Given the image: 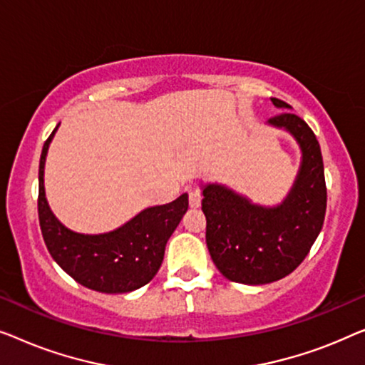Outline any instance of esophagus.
<instances>
[{"instance_id":"esophagus-1","label":"esophagus","mask_w":365,"mask_h":365,"mask_svg":"<svg viewBox=\"0 0 365 365\" xmlns=\"http://www.w3.org/2000/svg\"><path fill=\"white\" fill-rule=\"evenodd\" d=\"M188 202L192 208H198L202 205V193L198 190H190L188 192Z\"/></svg>"}]
</instances>
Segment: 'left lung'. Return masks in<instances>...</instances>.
Returning a JSON list of instances; mask_svg holds the SVG:
<instances>
[{
    "label": "left lung",
    "mask_w": 365,
    "mask_h": 365,
    "mask_svg": "<svg viewBox=\"0 0 365 365\" xmlns=\"http://www.w3.org/2000/svg\"><path fill=\"white\" fill-rule=\"evenodd\" d=\"M271 101L279 109L291 107L276 97ZM268 124L289 130L302 150L299 175L283 205L263 208L222 185L203 188L208 251L220 273L235 283L266 284L292 273L324 223L327 188L314 132L287 110L271 117Z\"/></svg>",
    "instance_id": "1"
}]
</instances>
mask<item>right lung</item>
<instances>
[{
	"label": "right lung",
	"mask_w": 365,
	"mask_h": 365,
	"mask_svg": "<svg viewBox=\"0 0 365 365\" xmlns=\"http://www.w3.org/2000/svg\"><path fill=\"white\" fill-rule=\"evenodd\" d=\"M56 129L41 152L38 195L39 227L51 256L71 278L89 289L110 294L138 289L160 268L167 241L188 210V195L183 193L162 207L143 210L115 232H71L56 220L44 197V160Z\"/></svg>",
	"instance_id": "1"
}]
</instances>
